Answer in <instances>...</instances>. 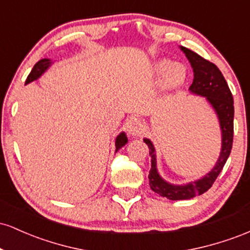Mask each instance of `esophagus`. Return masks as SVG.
Wrapping results in <instances>:
<instances>
[{
	"label": "esophagus",
	"instance_id": "1",
	"mask_svg": "<svg viewBox=\"0 0 250 250\" xmlns=\"http://www.w3.org/2000/svg\"><path fill=\"white\" fill-rule=\"evenodd\" d=\"M127 131L130 136H141L145 133V125L137 117H131L127 122Z\"/></svg>",
	"mask_w": 250,
	"mask_h": 250
}]
</instances>
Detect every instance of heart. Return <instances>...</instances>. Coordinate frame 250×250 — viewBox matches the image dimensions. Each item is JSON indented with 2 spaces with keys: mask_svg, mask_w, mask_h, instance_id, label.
<instances>
[{
  "mask_svg": "<svg viewBox=\"0 0 250 250\" xmlns=\"http://www.w3.org/2000/svg\"><path fill=\"white\" fill-rule=\"evenodd\" d=\"M156 76H162L161 87L165 90H179L188 79V69L182 63H173L168 59L156 60L151 65Z\"/></svg>",
  "mask_w": 250,
  "mask_h": 250,
  "instance_id": "heart-1",
  "label": "heart"
}]
</instances>
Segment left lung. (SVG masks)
Listing matches in <instances>:
<instances>
[{"label": "left lung", "instance_id": "8db88e82", "mask_svg": "<svg viewBox=\"0 0 250 250\" xmlns=\"http://www.w3.org/2000/svg\"><path fill=\"white\" fill-rule=\"evenodd\" d=\"M180 48L190 62L194 71V80L189 87V91L194 95L205 97L219 120L221 151L219 159L209 173L203 175L201 179L191 181L189 183L174 185L166 181L160 175L157 170L156 151L153 142L149 139H143V142L148 146L149 155L151 157V168L148 175L151 190L171 201L189 200L206 193L213 186L230 154L234 135V100L222 73L214 63L207 61L187 48Z\"/></svg>", "mask_w": 250, "mask_h": 250}]
</instances>
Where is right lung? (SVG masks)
<instances>
[{"label": "right lung", "instance_id": "obj_1", "mask_svg": "<svg viewBox=\"0 0 250 250\" xmlns=\"http://www.w3.org/2000/svg\"><path fill=\"white\" fill-rule=\"evenodd\" d=\"M51 63L53 62H51L50 59L40 60V61L37 62L35 65H34L33 70H31L29 75H28L27 80H25V84H28V83H30L33 81H36L37 79H40V77H41L43 74L48 70V68L50 67ZM127 142H128V137H127V135H125V131L120 133L115 139V148H116L115 151L120 150L123 146L127 145Z\"/></svg>", "mask_w": 250, "mask_h": 250}]
</instances>
